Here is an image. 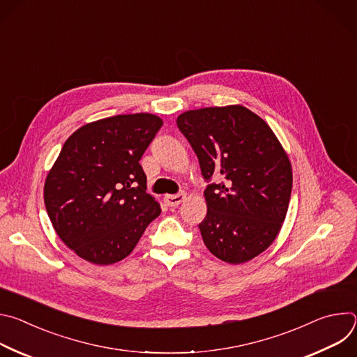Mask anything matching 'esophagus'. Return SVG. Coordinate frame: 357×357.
<instances>
[{
  "instance_id": "34e87169",
  "label": "esophagus",
  "mask_w": 357,
  "mask_h": 357,
  "mask_svg": "<svg viewBox=\"0 0 357 357\" xmlns=\"http://www.w3.org/2000/svg\"><path fill=\"white\" fill-rule=\"evenodd\" d=\"M183 199H185V193H176V195H167L164 197V202H165L167 206L176 208L178 205H181V203L183 202Z\"/></svg>"
}]
</instances>
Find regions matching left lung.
I'll use <instances>...</instances> for the list:
<instances>
[{
  "mask_svg": "<svg viewBox=\"0 0 357 357\" xmlns=\"http://www.w3.org/2000/svg\"><path fill=\"white\" fill-rule=\"evenodd\" d=\"M199 160L208 213L203 243L229 264L271 245L289 205L291 162L268 124L243 106L190 110L176 120Z\"/></svg>",
  "mask_w": 357,
  "mask_h": 357,
  "instance_id": "8db88e82",
  "label": "left lung"
}]
</instances>
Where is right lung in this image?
<instances>
[{"instance_id": "right-lung-1", "label": "right lung", "mask_w": 357, "mask_h": 357, "mask_svg": "<svg viewBox=\"0 0 357 357\" xmlns=\"http://www.w3.org/2000/svg\"><path fill=\"white\" fill-rule=\"evenodd\" d=\"M161 127L154 114H120L80 127L63 144L43 199L55 231L83 260L126 259L160 216L139 160Z\"/></svg>"}]
</instances>
